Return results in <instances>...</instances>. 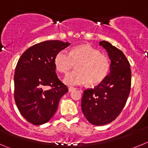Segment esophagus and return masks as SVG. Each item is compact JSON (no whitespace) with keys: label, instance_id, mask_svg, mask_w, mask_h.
I'll list each match as a JSON object with an SVG mask.
<instances>
[{"label":"esophagus","instance_id":"1","mask_svg":"<svg viewBox=\"0 0 148 148\" xmlns=\"http://www.w3.org/2000/svg\"><path fill=\"white\" fill-rule=\"evenodd\" d=\"M74 90H75V88H74V87H69V92H73Z\"/></svg>","mask_w":148,"mask_h":148}]
</instances>
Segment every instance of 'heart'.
Returning a JSON list of instances; mask_svg holds the SVG:
<instances>
[{
    "instance_id": "obj_1",
    "label": "heart",
    "mask_w": 148,
    "mask_h": 148,
    "mask_svg": "<svg viewBox=\"0 0 148 148\" xmlns=\"http://www.w3.org/2000/svg\"><path fill=\"white\" fill-rule=\"evenodd\" d=\"M73 61H78L75 65L77 70L69 73L63 80L68 86L82 85L87 82L95 85L102 82L109 73L110 63L108 56L87 44L76 46L70 53L65 49L59 51L55 56L54 64L58 71L66 73L73 66Z\"/></svg>"
}]
</instances>
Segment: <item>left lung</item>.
<instances>
[{
	"instance_id": "obj_1",
	"label": "left lung",
	"mask_w": 148,
	"mask_h": 148,
	"mask_svg": "<svg viewBox=\"0 0 148 148\" xmlns=\"http://www.w3.org/2000/svg\"><path fill=\"white\" fill-rule=\"evenodd\" d=\"M99 46L106 49L110 60V73L100 84L84 91L82 110L87 121L94 125L113 121L124 108L130 93L131 70L121 50L102 40Z\"/></svg>"
}]
</instances>
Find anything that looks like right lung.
<instances>
[{
  "label": "right lung",
  "mask_w": 148,
  "mask_h": 148,
  "mask_svg": "<svg viewBox=\"0 0 148 148\" xmlns=\"http://www.w3.org/2000/svg\"><path fill=\"white\" fill-rule=\"evenodd\" d=\"M70 43L46 40L29 48L15 68V104L21 114L34 125L47 123L56 113L60 99L68 88L58 79L55 56ZM48 86L52 89L47 90Z\"/></svg>",
  "instance_id": "right-lung-1"
}]
</instances>
